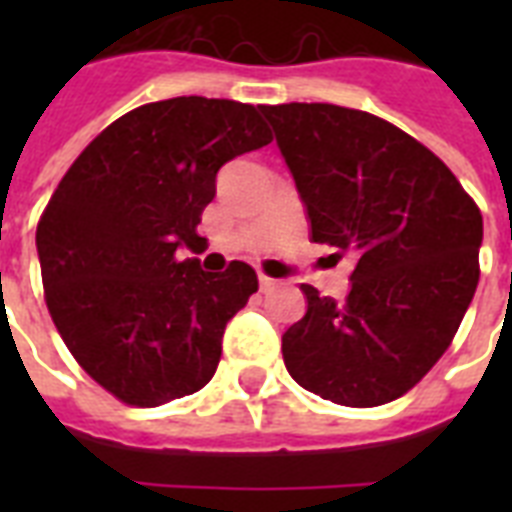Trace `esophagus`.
<instances>
[{
  "label": "esophagus",
  "mask_w": 512,
  "mask_h": 512,
  "mask_svg": "<svg viewBox=\"0 0 512 512\" xmlns=\"http://www.w3.org/2000/svg\"><path fill=\"white\" fill-rule=\"evenodd\" d=\"M257 281H260V292H271V289L279 284V281L271 279V276H265V273H260V276H257Z\"/></svg>",
  "instance_id": "34e87169"
}]
</instances>
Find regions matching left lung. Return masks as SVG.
Returning <instances> with one entry per match:
<instances>
[{"instance_id":"obj_1","label":"left lung","mask_w":512,"mask_h":512,"mask_svg":"<svg viewBox=\"0 0 512 512\" xmlns=\"http://www.w3.org/2000/svg\"><path fill=\"white\" fill-rule=\"evenodd\" d=\"M295 177L311 239L350 255L342 303L303 284L308 311L281 337L297 385L380 406L444 356L478 287L484 220L452 170L396 124L332 103L260 106Z\"/></svg>"}]
</instances>
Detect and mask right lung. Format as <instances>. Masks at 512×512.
I'll list each match as a JSON object with an SVG mask.
<instances>
[{
    "label": "right lung",
    "instance_id": "right-lung-1",
    "mask_svg": "<svg viewBox=\"0 0 512 512\" xmlns=\"http://www.w3.org/2000/svg\"><path fill=\"white\" fill-rule=\"evenodd\" d=\"M268 143L249 103H146L108 124L52 193L36 225L44 300L71 356L124 404L162 406L212 380L257 273L239 260L201 271L177 249L201 241L217 170Z\"/></svg>",
    "mask_w": 512,
    "mask_h": 512
}]
</instances>
